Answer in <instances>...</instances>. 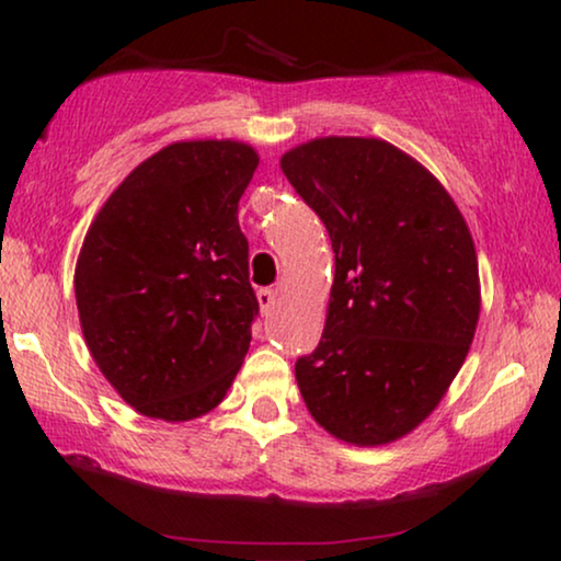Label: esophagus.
<instances>
[{
	"label": "esophagus",
	"mask_w": 561,
	"mask_h": 561,
	"mask_svg": "<svg viewBox=\"0 0 561 561\" xmlns=\"http://www.w3.org/2000/svg\"><path fill=\"white\" fill-rule=\"evenodd\" d=\"M257 304H260V311L265 313H271V309L275 306V290H271V288H260L257 290Z\"/></svg>",
	"instance_id": "1"
}]
</instances>
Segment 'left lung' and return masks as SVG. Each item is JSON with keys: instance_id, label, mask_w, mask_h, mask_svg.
Segmentation results:
<instances>
[{"instance_id": "left-lung-1", "label": "left lung", "mask_w": 561, "mask_h": 561, "mask_svg": "<svg viewBox=\"0 0 561 561\" xmlns=\"http://www.w3.org/2000/svg\"><path fill=\"white\" fill-rule=\"evenodd\" d=\"M280 168L334 250L324 334L296 363L306 409L357 447L401 439L439 405L478 327L467 221L424 165L375 137H319Z\"/></svg>"}]
</instances>
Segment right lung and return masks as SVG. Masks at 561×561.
I'll list each match as a JSON object with an SVG mask.
<instances>
[{"label":"right lung","instance_id":"1","mask_svg":"<svg viewBox=\"0 0 561 561\" xmlns=\"http://www.w3.org/2000/svg\"><path fill=\"white\" fill-rule=\"evenodd\" d=\"M257 163L244 142H173L91 221L73 278L83 340L142 416H204L248 355L260 306L237 204Z\"/></svg>","mask_w":561,"mask_h":561}]
</instances>
